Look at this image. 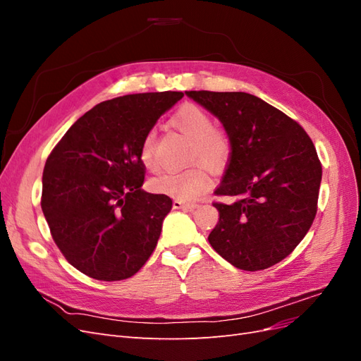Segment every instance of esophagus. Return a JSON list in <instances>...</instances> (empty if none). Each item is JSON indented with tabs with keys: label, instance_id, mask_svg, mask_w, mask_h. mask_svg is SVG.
Here are the masks:
<instances>
[{
	"label": "esophagus",
	"instance_id": "obj_1",
	"mask_svg": "<svg viewBox=\"0 0 361 361\" xmlns=\"http://www.w3.org/2000/svg\"><path fill=\"white\" fill-rule=\"evenodd\" d=\"M194 207H197L195 203H188V202H182L179 199L173 200V209H194Z\"/></svg>",
	"mask_w": 361,
	"mask_h": 361
}]
</instances>
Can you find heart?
Instances as JSON below:
<instances>
[{
  "mask_svg": "<svg viewBox=\"0 0 361 361\" xmlns=\"http://www.w3.org/2000/svg\"><path fill=\"white\" fill-rule=\"evenodd\" d=\"M171 125L191 140V161H200L209 169H220L231 157V140L221 129L214 128L212 116L195 104H185L173 114ZM140 159L154 167L155 134L147 133L141 141ZM212 179L204 167L195 166L183 171H166L150 180L152 191L182 200H194L211 188Z\"/></svg>",
  "mask_w": 361,
  "mask_h": 361,
  "instance_id": "b5f03b06",
  "label": "heart"
}]
</instances>
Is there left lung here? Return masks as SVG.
Masks as SVG:
<instances>
[{
	"mask_svg": "<svg viewBox=\"0 0 361 361\" xmlns=\"http://www.w3.org/2000/svg\"><path fill=\"white\" fill-rule=\"evenodd\" d=\"M223 123L231 158L214 203L220 212L207 236L212 248L239 269L279 264L314 220L322 167L307 133L277 108L244 92H185Z\"/></svg>",
	"mask_w": 361,
	"mask_h": 361,
	"instance_id": "left-lung-1",
	"label": "left lung"
}]
</instances>
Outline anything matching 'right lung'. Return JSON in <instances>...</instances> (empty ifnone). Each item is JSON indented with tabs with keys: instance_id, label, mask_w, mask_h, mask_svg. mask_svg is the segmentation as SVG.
Masks as SVG:
<instances>
[{
	"instance_id": "right-lung-1",
	"label": "right lung",
	"mask_w": 361,
	"mask_h": 361,
	"mask_svg": "<svg viewBox=\"0 0 361 361\" xmlns=\"http://www.w3.org/2000/svg\"><path fill=\"white\" fill-rule=\"evenodd\" d=\"M182 96L138 93L97 104L48 157L42 211L63 256L82 274L125 280L154 253L173 202L166 194L141 190L140 146Z\"/></svg>"
}]
</instances>
